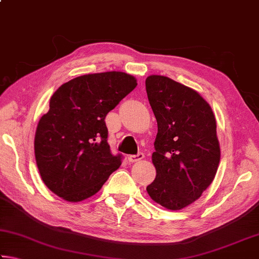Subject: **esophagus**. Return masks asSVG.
I'll use <instances>...</instances> for the list:
<instances>
[{"instance_id":"obj_1","label":"esophagus","mask_w":259,"mask_h":259,"mask_svg":"<svg viewBox=\"0 0 259 259\" xmlns=\"http://www.w3.org/2000/svg\"><path fill=\"white\" fill-rule=\"evenodd\" d=\"M142 159H144V153H142V152L137 153V154H133V155L128 156V160L130 162H137V161H140Z\"/></svg>"}]
</instances>
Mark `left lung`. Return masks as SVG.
<instances>
[{"instance_id": "obj_1", "label": "left lung", "mask_w": 259, "mask_h": 259, "mask_svg": "<svg viewBox=\"0 0 259 259\" xmlns=\"http://www.w3.org/2000/svg\"><path fill=\"white\" fill-rule=\"evenodd\" d=\"M145 85L157 122L152 155L156 177L146 191L162 207L181 210L200 198L217 172L216 119L209 104L179 82L151 75Z\"/></svg>"}]
</instances>
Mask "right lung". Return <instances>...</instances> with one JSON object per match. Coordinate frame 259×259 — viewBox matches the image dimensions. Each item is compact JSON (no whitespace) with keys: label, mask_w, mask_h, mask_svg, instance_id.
<instances>
[{"label":"right lung","mask_w":259,"mask_h":259,"mask_svg":"<svg viewBox=\"0 0 259 259\" xmlns=\"http://www.w3.org/2000/svg\"><path fill=\"white\" fill-rule=\"evenodd\" d=\"M137 81L122 72L87 74L64 83L38 121L35 160L42 181L60 198L77 202L96 194L123 155L107 143V113L133 91Z\"/></svg>","instance_id":"add662e5"}]
</instances>
